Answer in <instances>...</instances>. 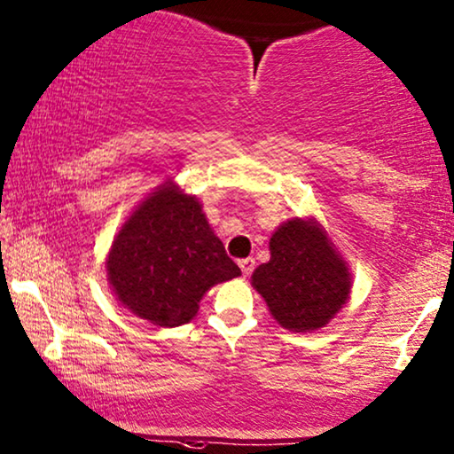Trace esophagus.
I'll list each match as a JSON object with an SVG mask.
<instances>
[{
	"mask_svg": "<svg viewBox=\"0 0 454 454\" xmlns=\"http://www.w3.org/2000/svg\"><path fill=\"white\" fill-rule=\"evenodd\" d=\"M239 268H241L243 274L249 276V274L254 272V268H255V260L254 258H243V260H239Z\"/></svg>",
	"mask_w": 454,
	"mask_h": 454,
	"instance_id": "obj_1",
	"label": "esophagus"
}]
</instances>
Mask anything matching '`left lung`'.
Segmentation results:
<instances>
[{
    "instance_id": "1",
    "label": "left lung",
    "mask_w": 454,
    "mask_h": 454,
    "mask_svg": "<svg viewBox=\"0 0 454 454\" xmlns=\"http://www.w3.org/2000/svg\"><path fill=\"white\" fill-rule=\"evenodd\" d=\"M276 324L294 333L321 330L352 293V274L315 216H294L270 238V260L252 274Z\"/></svg>"
}]
</instances>
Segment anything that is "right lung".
Instances as JSON below:
<instances>
[{"label":"right lung","mask_w":454,"mask_h":454,"mask_svg":"<svg viewBox=\"0 0 454 454\" xmlns=\"http://www.w3.org/2000/svg\"><path fill=\"white\" fill-rule=\"evenodd\" d=\"M108 285L135 317L160 327L192 321L211 286L241 276L200 200L174 180L141 200L106 255Z\"/></svg>","instance_id":"add662e5"}]
</instances>
